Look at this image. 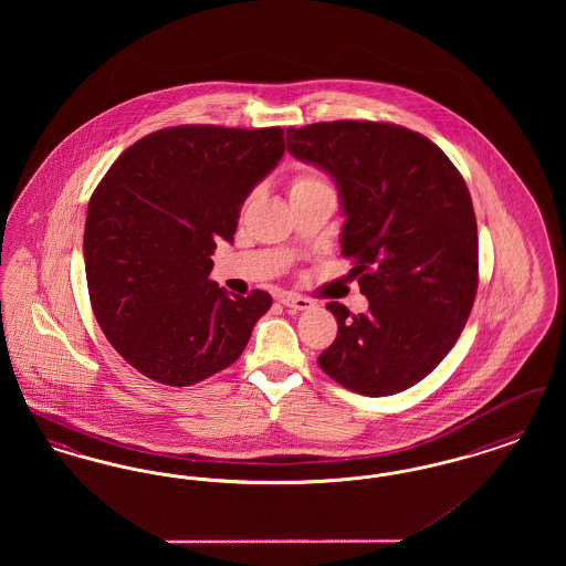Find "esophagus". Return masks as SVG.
I'll return each instance as SVG.
<instances>
[{"label":"esophagus","mask_w":566,"mask_h":566,"mask_svg":"<svg viewBox=\"0 0 566 566\" xmlns=\"http://www.w3.org/2000/svg\"><path fill=\"white\" fill-rule=\"evenodd\" d=\"M280 303H282L284 307H291V310H310V307H314V301H312V298L293 295V293H286V295L280 296Z\"/></svg>","instance_id":"obj_1"}]
</instances>
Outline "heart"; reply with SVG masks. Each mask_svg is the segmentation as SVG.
I'll list each match as a JSON object with an SVG mask.
<instances>
[{
  "instance_id": "heart-1",
  "label": "heart",
  "mask_w": 566,
  "mask_h": 566,
  "mask_svg": "<svg viewBox=\"0 0 566 566\" xmlns=\"http://www.w3.org/2000/svg\"><path fill=\"white\" fill-rule=\"evenodd\" d=\"M318 187H328V185L324 182L323 178H321L316 171L305 169V171H298L295 178H293V182H291V195L298 192V190L318 189Z\"/></svg>"
}]
</instances>
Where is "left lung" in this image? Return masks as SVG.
<instances>
[{"label":"left lung","instance_id":"1","mask_svg":"<svg viewBox=\"0 0 566 566\" xmlns=\"http://www.w3.org/2000/svg\"><path fill=\"white\" fill-rule=\"evenodd\" d=\"M289 153L337 185L342 254L369 298L354 316L337 301L324 374L365 397L407 390L454 348L478 293V222L454 163L429 137L390 123L289 127Z\"/></svg>","mask_w":566,"mask_h":566}]
</instances>
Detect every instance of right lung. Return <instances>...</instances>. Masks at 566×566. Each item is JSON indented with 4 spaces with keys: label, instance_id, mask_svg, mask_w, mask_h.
<instances>
[{
    "label": "right lung",
    "instance_id": "1",
    "mask_svg": "<svg viewBox=\"0 0 566 566\" xmlns=\"http://www.w3.org/2000/svg\"><path fill=\"white\" fill-rule=\"evenodd\" d=\"M284 155V132L178 125L137 139L91 195L84 270L93 314L142 376L190 386L233 365L270 293L210 280L245 197Z\"/></svg>",
    "mask_w": 566,
    "mask_h": 566
}]
</instances>
